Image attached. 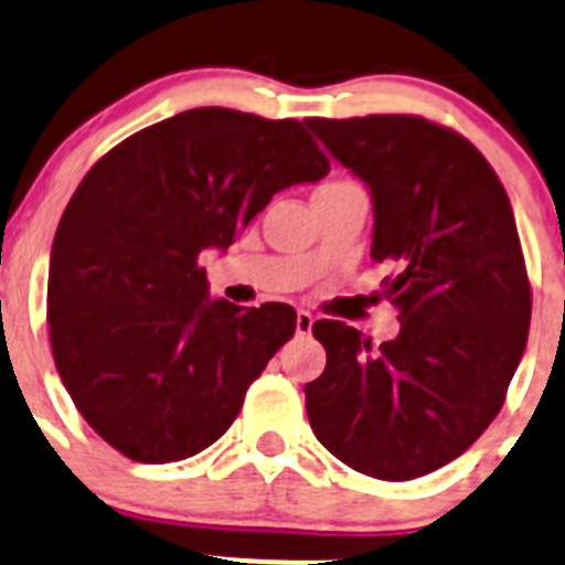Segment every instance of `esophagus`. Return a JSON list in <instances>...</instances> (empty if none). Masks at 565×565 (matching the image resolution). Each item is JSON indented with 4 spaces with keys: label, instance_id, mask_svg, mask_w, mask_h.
<instances>
[{
    "label": "esophagus",
    "instance_id": "34e87169",
    "mask_svg": "<svg viewBox=\"0 0 565 565\" xmlns=\"http://www.w3.org/2000/svg\"><path fill=\"white\" fill-rule=\"evenodd\" d=\"M313 313H308V310H299L297 313V335H308L310 330H313Z\"/></svg>",
    "mask_w": 565,
    "mask_h": 565
}]
</instances>
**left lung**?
I'll use <instances>...</instances> for the list:
<instances>
[{
    "mask_svg": "<svg viewBox=\"0 0 565 565\" xmlns=\"http://www.w3.org/2000/svg\"><path fill=\"white\" fill-rule=\"evenodd\" d=\"M305 125L369 188L372 257L399 268L385 297L402 321L380 347L316 321L327 369L305 385L310 427L349 469L413 480L486 433L527 347L533 299L513 207L488 160L427 118Z\"/></svg>",
    "mask_w": 565,
    "mask_h": 565,
    "instance_id": "obj_1",
    "label": "left lung"
}]
</instances>
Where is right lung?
I'll list each match as a JSON object with an SVG mask.
<instances>
[{"instance_id": "1", "label": "right lung", "mask_w": 565, "mask_h": 565, "mask_svg": "<svg viewBox=\"0 0 565 565\" xmlns=\"http://www.w3.org/2000/svg\"><path fill=\"white\" fill-rule=\"evenodd\" d=\"M327 171L294 118L193 107L85 174L52 244L46 321L68 396L110 447L174 463L227 433L297 310L211 299L196 260Z\"/></svg>"}]
</instances>
